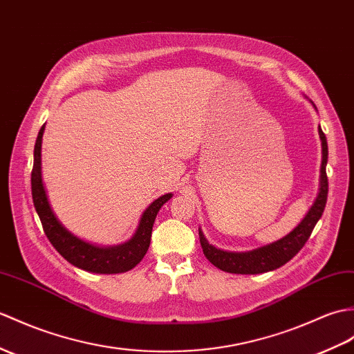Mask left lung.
Masks as SVG:
<instances>
[{"instance_id":"1","label":"left lung","mask_w":354,"mask_h":354,"mask_svg":"<svg viewBox=\"0 0 354 354\" xmlns=\"http://www.w3.org/2000/svg\"><path fill=\"white\" fill-rule=\"evenodd\" d=\"M319 138H322L323 146V160H322V170H319V192L317 199L312 205L308 214L305 216L297 227L281 238L279 241L271 243L264 248L254 249L250 252H225L220 250L214 245L209 244L203 232L199 229V238L201 245L203 249V254L211 262L212 266L227 271V273L235 274H259L267 273V271L276 270L286 264L290 259H292L295 254L300 252V249L305 245L309 240V236L314 231L317 221L323 216V211L326 208L327 202V193H328V183H327V174H326V164H327V140L322 128H318Z\"/></svg>"}]
</instances>
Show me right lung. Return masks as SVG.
I'll list each match as a JSON object with an SVG mask.
<instances>
[{
    "label": "right lung",
    "mask_w": 354,
    "mask_h": 354,
    "mask_svg": "<svg viewBox=\"0 0 354 354\" xmlns=\"http://www.w3.org/2000/svg\"><path fill=\"white\" fill-rule=\"evenodd\" d=\"M44 131L45 125L40 128L35 145V162H32L31 170V194L32 203H35L39 218L42 221L44 232L48 236L49 243L72 266L86 271H92V273L114 274L125 273V271L134 268L149 249L155 217H157L162 205L174 194H164L146 208L142 218H140L136 234L127 243L114 245V248H100V245H93L80 240L78 236L71 234L60 223L48 202V196L42 183V160H40Z\"/></svg>",
    "instance_id": "obj_1"
}]
</instances>
